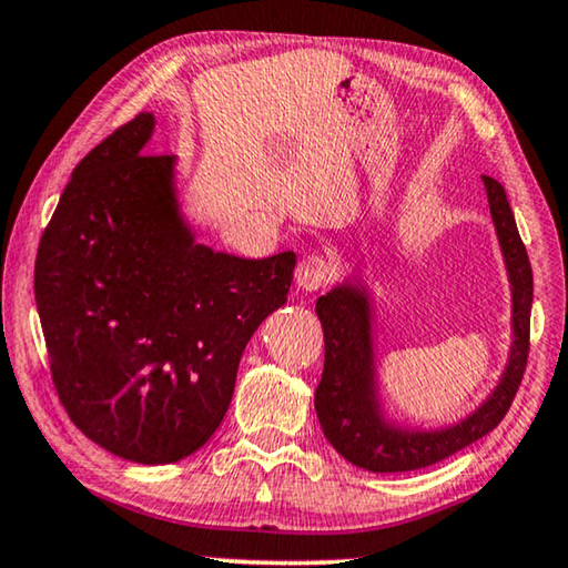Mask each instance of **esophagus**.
Returning <instances> with one entry per match:
<instances>
[{"instance_id":"34e87169","label":"esophagus","mask_w":568,"mask_h":568,"mask_svg":"<svg viewBox=\"0 0 568 568\" xmlns=\"http://www.w3.org/2000/svg\"><path fill=\"white\" fill-rule=\"evenodd\" d=\"M333 277L335 263L321 253L303 255V261L295 267V283L301 285L303 291H321V287L328 285Z\"/></svg>"}]
</instances>
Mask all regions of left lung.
<instances>
[{
    "label": "left lung",
    "instance_id": "obj_1",
    "mask_svg": "<svg viewBox=\"0 0 568 568\" xmlns=\"http://www.w3.org/2000/svg\"><path fill=\"white\" fill-rule=\"evenodd\" d=\"M484 185L514 285L516 341L501 383L474 416L438 434H406L388 426L378 416L376 400H373L371 313L365 297L355 287L341 285L315 303L325 338V363L321 383L315 388V413H318L325 438L353 466L376 470V474L430 466L484 438L511 408L528 363V348H531L528 338H531L534 275L501 182L484 178Z\"/></svg>",
    "mask_w": 568,
    "mask_h": 568
}]
</instances>
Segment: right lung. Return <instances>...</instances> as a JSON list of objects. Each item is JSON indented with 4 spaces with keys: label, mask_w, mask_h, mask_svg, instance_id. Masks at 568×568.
Segmentation results:
<instances>
[{
    "label": "right lung",
    "mask_w": 568,
    "mask_h": 568,
    "mask_svg": "<svg viewBox=\"0 0 568 568\" xmlns=\"http://www.w3.org/2000/svg\"><path fill=\"white\" fill-rule=\"evenodd\" d=\"M152 128L134 114L74 168L37 250L34 301L74 426L134 464H175L217 430L295 255L245 261L192 243L172 158L142 152Z\"/></svg>",
    "instance_id": "obj_1"
}]
</instances>
